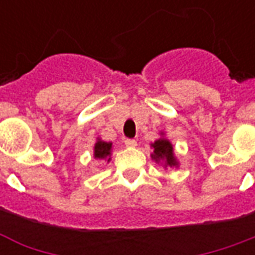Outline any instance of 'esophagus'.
Returning a JSON list of instances; mask_svg holds the SVG:
<instances>
[{
  "label": "esophagus",
  "mask_w": 255,
  "mask_h": 255,
  "mask_svg": "<svg viewBox=\"0 0 255 255\" xmlns=\"http://www.w3.org/2000/svg\"><path fill=\"white\" fill-rule=\"evenodd\" d=\"M124 143H126L127 147H136V144H138L135 139H126V140H124Z\"/></svg>",
  "instance_id": "1"
}]
</instances>
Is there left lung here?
<instances>
[{
	"label": "left lung",
	"instance_id": "obj_1",
	"mask_svg": "<svg viewBox=\"0 0 255 255\" xmlns=\"http://www.w3.org/2000/svg\"><path fill=\"white\" fill-rule=\"evenodd\" d=\"M160 138L150 144L151 149H153V153L150 154L151 160L155 161L157 164H161L164 166V169L177 168L179 166V160H177L176 154H175L173 144L171 143L169 139L165 138V133L160 132Z\"/></svg>",
	"mask_w": 255,
	"mask_h": 255
}]
</instances>
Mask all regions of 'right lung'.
Here are the masks:
<instances>
[{"label":"right lung","mask_w":255,"mask_h":255,"mask_svg":"<svg viewBox=\"0 0 255 255\" xmlns=\"http://www.w3.org/2000/svg\"><path fill=\"white\" fill-rule=\"evenodd\" d=\"M112 149H113L112 142H105L101 138H97V142L94 144V158L95 160H105L106 162H111Z\"/></svg>","instance_id":"right-lung-1"}]
</instances>
